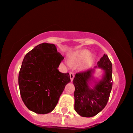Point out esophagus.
Wrapping results in <instances>:
<instances>
[{
	"label": "esophagus",
	"mask_w": 133,
	"mask_h": 133,
	"mask_svg": "<svg viewBox=\"0 0 133 133\" xmlns=\"http://www.w3.org/2000/svg\"><path fill=\"white\" fill-rule=\"evenodd\" d=\"M70 79H71V82H72L73 80V78H74L75 77V75L74 73L73 72H70Z\"/></svg>",
	"instance_id": "esophagus-1"
}]
</instances>
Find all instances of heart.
Masks as SVG:
<instances>
[{"label": "heart", "instance_id": "obj_1", "mask_svg": "<svg viewBox=\"0 0 133 133\" xmlns=\"http://www.w3.org/2000/svg\"><path fill=\"white\" fill-rule=\"evenodd\" d=\"M70 63L78 65L81 63L79 69L81 70H87L91 68L96 61L95 55H91V52L86 49L79 50L71 53L68 56Z\"/></svg>", "mask_w": 133, "mask_h": 133}]
</instances>
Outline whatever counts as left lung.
<instances>
[{"instance_id":"obj_1","label":"left lung","mask_w":133,"mask_h":133,"mask_svg":"<svg viewBox=\"0 0 133 133\" xmlns=\"http://www.w3.org/2000/svg\"><path fill=\"white\" fill-rule=\"evenodd\" d=\"M96 68L103 70L101 79L94 76ZM75 86V110L79 116L93 117L107 105L113 86L112 64L104 54L97 66L85 72L76 73L73 81Z\"/></svg>"}]
</instances>
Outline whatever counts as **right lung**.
<instances>
[{
  "mask_svg": "<svg viewBox=\"0 0 133 133\" xmlns=\"http://www.w3.org/2000/svg\"><path fill=\"white\" fill-rule=\"evenodd\" d=\"M64 57L54 44L40 43L26 54L18 74L22 99L29 110L47 114L54 110L66 84L69 73L58 70Z\"/></svg>",
  "mask_w": 133,
  "mask_h": 133,
  "instance_id": "add662e5",
  "label": "right lung"
}]
</instances>
